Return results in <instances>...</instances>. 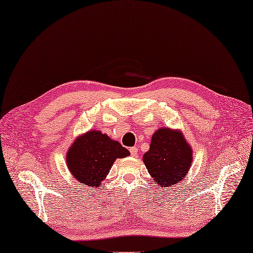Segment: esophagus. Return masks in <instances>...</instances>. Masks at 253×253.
Wrapping results in <instances>:
<instances>
[{
  "mask_svg": "<svg viewBox=\"0 0 253 253\" xmlns=\"http://www.w3.org/2000/svg\"><path fill=\"white\" fill-rule=\"evenodd\" d=\"M130 153H131L132 156H136L137 155V148L135 146L130 147Z\"/></svg>",
  "mask_w": 253,
  "mask_h": 253,
  "instance_id": "esophagus-1",
  "label": "esophagus"
}]
</instances>
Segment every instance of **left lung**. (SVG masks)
I'll use <instances>...</instances> for the list:
<instances>
[{
  "mask_svg": "<svg viewBox=\"0 0 253 253\" xmlns=\"http://www.w3.org/2000/svg\"><path fill=\"white\" fill-rule=\"evenodd\" d=\"M143 162L159 187H173L191 166L192 152L181 132L163 127L153 135Z\"/></svg>",
  "mask_w": 253,
  "mask_h": 253,
  "instance_id": "obj_1",
  "label": "left lung"
}]
</instances>
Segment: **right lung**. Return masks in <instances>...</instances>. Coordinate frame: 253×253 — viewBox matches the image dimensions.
Returning <instances> with one entry per match:
<instances>
[{"label": "right lung", "instance_id": "obj_1", "mask_svg": "<svg viewBox=\"0 0 253 253\" xmlns=\"http://www.w3.org/2000/svg\"><path fill=\"white\" fill-rule=\"evenodd\" d=\"M128 155L130 152L119 142L112 141L100 131H90L72 144L66 154V164L77 181L98 188L116 159Z\"/></svg>", "mask_w": 253, "mask_h": 253}]
</instances>
